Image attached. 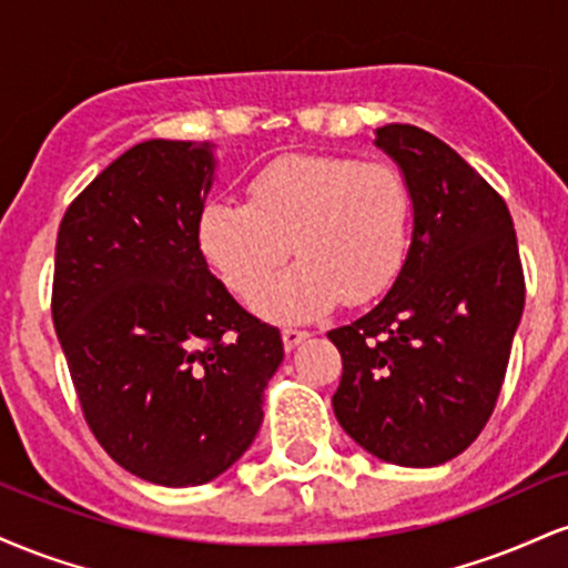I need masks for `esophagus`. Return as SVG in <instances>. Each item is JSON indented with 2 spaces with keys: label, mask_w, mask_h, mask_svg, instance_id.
I'll list each match as a JSON object with an SVG mask.
<instances>
[{
  "label": "esophagus",
  "mask_w": 568,
  "mask_h": 568,
  "mask_svg": "<svg viewBox=\"0 0 568 568\" xmlns=\"http://www.w3.org/2000/svg\"><path fill=\"white\" fill-rule=\"evenodd\" d=\"M306 336H310V334H306V331H302V328H283V344L288 349L298 347V344H302Z\"/></svg>",
  "instance_id": "34e87169"
}]
</instances>
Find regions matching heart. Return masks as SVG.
I'll return each mask as SVG.
<instances>
[{
    "label": "heart",
    "mask_w": 568,
    "mask_h": 568,
    "mask_svg": "<svg viewBox=\"0 0 568 568\" xmlns=\"http://www.w3.org/2000/svg\"><path fill=\"white\" fill-rule=\"evenodd\" d=\"M410 192L382 160L283 154L247 179L245 202L207 200L194 221L205 264L240 298H251L283 262L291 270L258 293L256 312L310 321L338 298L379 296L408 251Z\"/></svg>",
    "instance_id": "obj_1"
}]
</instances>
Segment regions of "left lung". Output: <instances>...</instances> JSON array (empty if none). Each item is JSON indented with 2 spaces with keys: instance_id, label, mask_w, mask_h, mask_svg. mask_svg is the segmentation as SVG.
Returning <instances> with one entry per match:
<instances>
[{
  "instance_id": "obj_1",
  "label": "left lung",
  "mask_w": 568,
  "mask_h": 568,
  "mask_svg": "<svg viewBox=\"0 0 568 568\" xmlns=\"http://www.w3.org/2000/svg\"><path fill=\"white\" fill-rule=\"evenodd\" d=\"M414 232L400 275L361 321L328 331L342 355L334 414L368 454L400 467L454 459L486 427L524 315V266L501 194L448 143L384 125Z\"/></svg>"
}]
</instances>
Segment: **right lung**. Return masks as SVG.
Instances as JSON below:
<instances>
[{
	"label": "right lung",
	"instance_id": "add662e5",
	"mask_svg": "<svg viewBox=\"0 0 568 568\" xmlns=\"http://www.w3.org/2000/svg\"><path fill=\"white\" fill-rule=\"evenodd\" d=\"M207 143L143 141L67 207L53 323L90 433L160 486L230 470L264 419L283 338L211 275L194 221L213 184Z\"/></svg>",
	"mask_w": 568,
	"mask_h": 568
}]
</instances>
